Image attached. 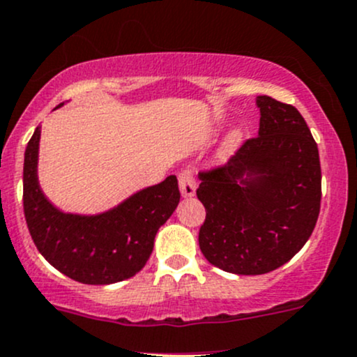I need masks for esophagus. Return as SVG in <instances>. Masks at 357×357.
Returning a JSON list of instances; mask_svg holds the SVG:
<instances>
[{
	"label": "esophagus",
	"mask_w": 357,
	"mask_h": 357,
	"mask_svg": "<svg viewBox=\"0 0 357 357\" xmlns=\"http://www.w3.org/2000/svg\"><path fill=\"white\" fill-rule=\"evenodd\" d=\"M178 187H180V194L182 197H192L195 194V177L192 174V170H182L178 174Z\"/></svg>",
	"instance_id": "obj_1"
}]
</instances>
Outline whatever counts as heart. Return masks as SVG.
<instances>
[{"label": "heart", "instance_id": "b5f03b06", "mask_svg": "<svg viewBox=\"0 0 357 357\" xmlns=\"http://www.w3.org/2000/svg\"><path fill=\"white\" fill-rule=\"evenodd\" d=\"M239 139H241V133H239V131H234V133H232L229 138H227V148L238 146Z\"/></svg>", "mask_w": 357, "mask_h": 357}]
</instances>
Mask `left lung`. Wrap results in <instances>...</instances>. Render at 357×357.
Here are the masks:
<instances>
[{
    "label": "left lung",
    "instance_id": "1",
    "mask_svg": "<svg viewBox=\"0 0 357 357\" xmlns=\"http://www.w3.org/2000/svg\"><path fill=\"white\" fill-rule=\"evenodd\" d=\"M259 131L222 167L200 172L206 207L199 246L214 266L236 275L276 270L302 250L322 197L319 148L291 104L258 96Z\"/></svg>",
    "mask_w": 357,
    "mask_h": 357
}]
</instances>
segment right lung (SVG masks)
<instances>
[{
	"instance_id": "add662e5",
	"label": "right lung",
	"mask_w": 357,
	"mask_h": 357,
	"mask_svg": "<svg viewBox=\"0 0 357 357\" xmlns=\"http://www.w3.org/2000/svg\"><path fill=\"white\" fill-rule=\"evenodd\" d=\"M38 142L40 126L28 142L23 163V211L37 250L60 273L86 285L135 276L146 265L160 226L177 209V177L136 192L102 214H66L38 185Z\"/></svg>"
}]
</instances>
